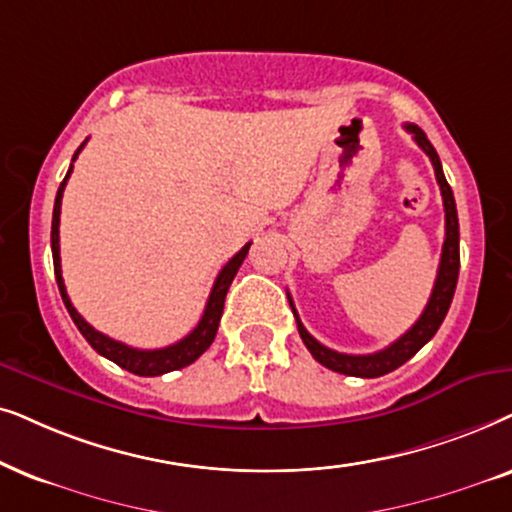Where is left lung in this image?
Returning a JSON list of instances; mask_svg holds the SVG:
<instances>
[{
	"label": "left lung",
	"instance_id": "obj_1",
	"mask_svg": "<svg viewBox=\"0 0 512 512\" xmlns=\"http://www.w3.org/2000/svg\"><path fill=\"white\" fill-rule=\"evenodd\" d=\"M405 131H410L414 135V142L424 149L428 159L433 163L435 170V180L440 185V194H442V203H445V243H442V257H440V267H438V278H435L431 299H428L424 313H421L417 323H414L410 330L405 332L403 337L395 339L391 346L381 349L377 353H367V356H351V353H339L327 349L313 339L306 327L299 320L295 304H292V297L288 295V302L292 306V313H295L297 320V330L302 342L306 344V349L311 351V356L318 360L320 365H325L327 370L339 372V374H349V377H363V379H374L381 377V374H388L393 370H398L400 365L407 363L414 353H417L421 346L428 344L433 339L438 327L445 320L449 304H452L454 290H456V281H459V217H456V203H454V194L452 187L447 185L445 173H442V163L440 156L435 152V147L428 142L426 133L421 131L419 126L414 124H405Z\"/></svg>",
	"mask_w": 512,
	"mask_h": 512
}]
</instances>
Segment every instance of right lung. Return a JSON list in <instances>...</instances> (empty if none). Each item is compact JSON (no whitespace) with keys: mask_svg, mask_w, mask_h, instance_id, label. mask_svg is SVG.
Segmentation results:
<instances>
[{"mask_svg":"<svg viewBox=\"0 0 512 512\" xmlns=\"http://www.w3.org/2000/svg\"><path fill=\"white\" fill-rule=\"evenodd\" d=\"M84 145H86V142H84ZM84 145H81L77 152H74L72 161L77 159L81 149H84ZM70 175H72V166H70V170H67L65 180L60 182L58 194H56V203H53L51 250H53V271H56L60 297H63L67 311H70L74 325L79 327V332L86 337V342L91 344L93 349L100 353V356H105L107 360H112V363H117L119 367H124V370H128V372L138 374V377H159V374L182 370V367L192 365L194 360L199 358L210 344H213V339L217 335V325H220V318H222V311H224V297H227V290H229L231 281H234L238 267H241L245 255H248L250 243H245L243 248L238 250L227 264H224L220 274H217L213 290H210L206 311H203L199 325H196L185 339H180V342L166 346V349H152V351L133 349V346H128L124 342H117V339L102 335V332L95 330L93 325H88L86 320L79 316V311L72 306L70 297H67V290H65V283H63V271H60V231H58V227H60V203H63V192H65L67 180H70Z\"/></svg>","mask_w":512,"mask_h":512,"instance_id":"1","label":"right lung"}]
</instances>
